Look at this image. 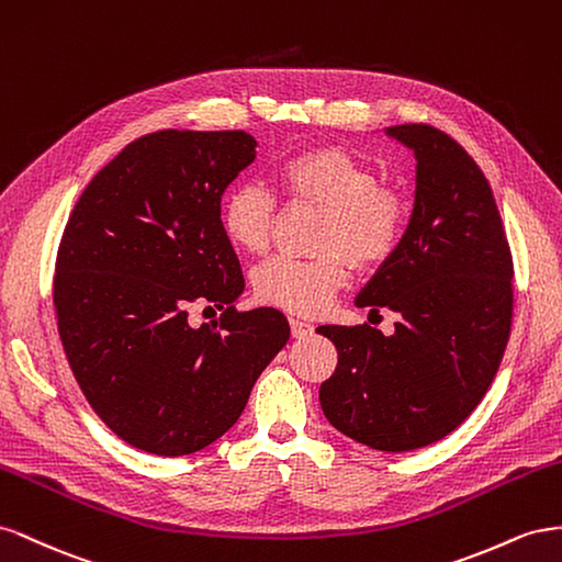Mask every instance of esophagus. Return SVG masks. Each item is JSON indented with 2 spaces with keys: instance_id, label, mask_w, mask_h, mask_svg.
I'll use <instances>...</instances> for the list:
<instances>
[{
  "instance_id": "34e87169",
  "label": "esophagus",
  "mask_w": 562,
  "mask_h": 562,
  "mask_svg": "<svg viewBox=\"0 0 562 562\" xmlns=\"http://www.w3.org/2000/svg\"><path fill=\"white\" fill-rule=\"evenodd\" d=\"M290 327H292V336H296V339H303V336H308L313 331V325L299 317H290Z\"/></svg>"
}]
</instances>
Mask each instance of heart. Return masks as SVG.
Returning a JSON list of instances; mask_svg holds the SVG:
<instances>
[{
	"mask_svg": "<svg viewBox=\"0 0 562 562\" xmlns=\"http://www.w3.org/2000/svg\"><path fill=\"white\" fill-rule=\"evenodd\" d=\"M276 181L292 204L323 210L313 259L272 256L254 270V294L268 306L299 315L325 311L346 286L350 263L367 270L403 243L409 204L391 186L376 183L370 165L339 146L301 150L280 162ZM278 202L259 183L235 186L221 206V228L249 254L270 245Z\"/></svg>",
	"mask_w": 562,
	"mask_h": 562,
	"instance_id": "1",
	"label": "heart"
}]
</instances>
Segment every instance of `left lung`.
<instances>
[{"instance_id":"obj_1","label":"left lung","mask_w":562,"mask_h":562,"mask_svg":"<svg viewBox=\"0 0 562 562\" xmlns=\"http://www.w3.org/2000/svg\"><path fill=\"white\" fill-rule=\"evenodd\" d=\"M386 134L416 157L403 243L358 294L395 331L323 325L339 350L319 405L344 436L381 452L419 450L467 422L499 370L513 317V259L485 173L428 124Z\"/></svg>"}]
</instances>
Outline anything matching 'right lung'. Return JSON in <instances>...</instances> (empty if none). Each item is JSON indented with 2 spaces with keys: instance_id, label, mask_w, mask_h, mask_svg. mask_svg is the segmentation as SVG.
<instances>
[{
  "instance_id": "add662e5",
  "label": "right lung",
  "mask_w": 562,
  "mask_h": 562,
  "mask_svg": "<svg viewBox=\"0 0 562 562\" xmlns=\"http://www.w3.org/2000/svg\"><path fill=\"white\" fill-rule=\"evenodd\" d=\"M256 157L247 132L165 130L130 143L77 200L56 256L54 308L70 370L124 442L183 457L221 438L290 339L245 290L221 198ZM192 305L224 313L192 328Z\"/></svg>"
}]
</instances>
